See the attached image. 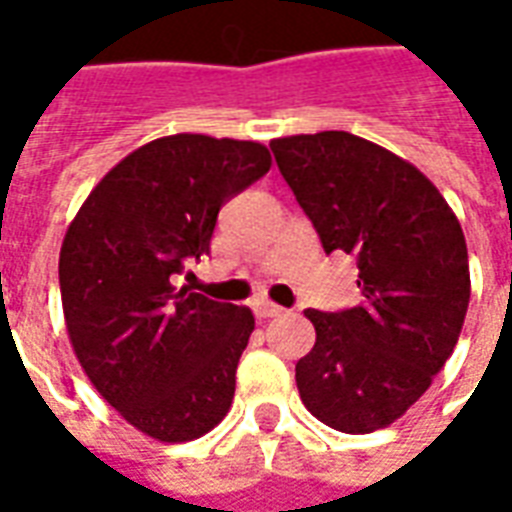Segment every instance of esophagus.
I'll list each match as a JSON object with an SVG mask.
<instances>
[{"instance_id": "obj_1", "label": "esophagus", "mask_w": 512, "mask_h": 512, "mask_svg": "<svg viewBox=\"0 0 512 512\" xmlns=\"http://www.w3.org/2000/svg\"><path fill=\"white\" fill-rule=\"evenodd\" d=\"M257 315H260V318H282L285 310H282L279 304H271V301H260V304H257Z\"/></svg>"}]
</instances>
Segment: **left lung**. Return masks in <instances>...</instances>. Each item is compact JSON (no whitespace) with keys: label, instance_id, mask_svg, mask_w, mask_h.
<instances>
[{"label":"left lung","instance_id":"1","mask_svg":"<svg viewBox=\"0 0 512 512\" xmlns=\"http://www.w3.org/2000/svg\"><path fill=\"white\" fill-rule=\"evenodd\" d=\"M282 178L329 252L356 255L359 307L304 310L315 345L296 365L323 425L373 433L428 392L472 296L461 222L414 164L348 131L271 142Z\"/></svg>","mask_w":512,"mask_h":512}]
</instances>
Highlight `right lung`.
Returning <instances> with one entry per match:
<instances>
[{
    "instance_id": "1",
    "label": "right lung",
    "mask_w": 512,
    "mask_h": 512,
    "mask_svg": "<svg viewBox=\"0 0 512 512\" xmlns=\"http://www.w3.org/2000/svg\"><path fill=\"white\" fill-rule=\"evenodd\" d=\"M260 142L172 134L106 172L68 224L60 293L73 354L128 425L167 444L216 428L255 315L175 288L224 202L263 178Z\"/></svg>"
}]
</instances>
